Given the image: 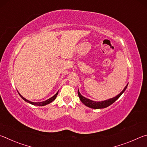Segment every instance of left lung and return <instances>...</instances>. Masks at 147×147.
Listing matches in <instances>:
<instances>
[{
  "label": "left lung",
  "mask_w": 147,
  "mask_h": 147,
  "mask_svg": "<svg viewBox=\"0 0 147 147\" xmlns=\"http://www.w3.org/2000/svg\"><path fill=\"white\" fill-rule=\"evenodd\" d=\"M127 86H128V84L125 87V88L123 89V90L119 94H118L117 96L113 97V98L110 99L109 100H107V101H101V102L93 101L90 99L86 98V97H84L82 96V95L80 94V92H79V90H78V96L79 97V99H80V100H81V101L83 102V104L85 105L86 107L92 108V109H104V108L108 107L109 106H110V105H111L112 104L114 103V102L116 101V100L119 98L121 96L123 92H125L126 88H127Z\"/></svg>",
  "instance_id": "1"
}]
</instances>
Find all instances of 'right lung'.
Instances as JSON below:
<instances>
[{
  "instance_id": "1",
  "label": "right lung",
  "mask_w": 147,
  "mask_h": 147,
  "mask_svg": "<svg viewBox=\"0 0 147 147\" xmlns=\"http://www.w3.org/2000/svg\"><path fill=\"white\" fill-rule=\"evenodd\" d=\"M57 94H58V92H57V93L55 94V95H54V96H53V97H51V98L47 99V100H46V101H42V102H31V101H28V100H27L26 99H25L24 97H23L21 96V95H20V94H19L20 96L21 97L22 99H24L25 101L29 102V103L32 104V105H37V106H45V105H48V104H49V103H50L51 102H52L53 101H54V100H55V99H56V97H57Z\"/></svg>"
}]
</instances>
